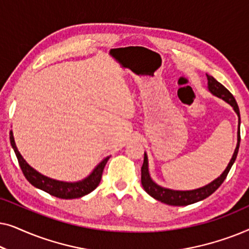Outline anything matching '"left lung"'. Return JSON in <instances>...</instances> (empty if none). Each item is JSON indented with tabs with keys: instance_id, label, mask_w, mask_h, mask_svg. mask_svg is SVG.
I'll return each mask as SVG.
<instances>
[{
	"instance_id": "1",
	"label": "left lung",
	"mask_w": 249,
	"mask_h": 249,
	"mask_svg": "<svg viewBox=\"0 0 249 249\" xmlns=\"http://www.w3.org/2000/svg\"><path fill=\"white\" fill-rule=\"evenodd\" d=\"M207 77V85H209V90L215 96L222 98L223 101H226L227 103H229L231 107H233L234 112H236L238 118H239V124L240 125V113H239V107H238V104L236 100H234L233 95L230 93L229 90L227 89L226 87L223 86L222 84H220L216 79H214L212 76ZM239 144H240V129L238 128V142L236 146V149H234L232 158H231L229 164H228L227 169L224 170L222 175H221L219 178L213 180L212 182L209 183V185L200 187V188L194 189V190H172L164 188V187L159 186L158 183L153 181L151 176H149L148 172V159L146 153L144 154V163H142V185L144 187L145 192L151 195L153 198L160 200V202L168 204V205H173V206H186L190 205V204L197 203L199 200L205 199L206 197L215 192V190L219 188V187L222 185L224 179L227 178L228 173H229L231 166L236 161L238 149H239Z\"/></svg>"
}]
</instances>
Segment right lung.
<instances>
[{"label":"right lung","mask_w":249,"mask_h":249,"mask_svg":"<svg viewBox=\"0 0 249 249\" xmlns=\"http://www.w3.org/2000/svg\"><path fill=\"white\" fill-rule=\"evenodd\" d=\"M10 142H11V146L13 151L16 153L19 165L20 168H21V171L23 173V176L26 177V179L28 180L34 187L42 189L44 192L49 193L50 195L57 197V198H79V197H83L85 195H87V194H89L90 192H93V190L98 186V183L101 182L104 166L107 164V160L110 159V156L105 158L103 161L93 170V172H91L87 178L81 180V181L64 182L59 181V180L51 179L49 177L40 175V173L37 172L35 169H33L32 166L23 160L21 154H20L18 151V148H17L12 131H10Z\"/></svg>","instance_id":"obj_1"}]
</instances>
